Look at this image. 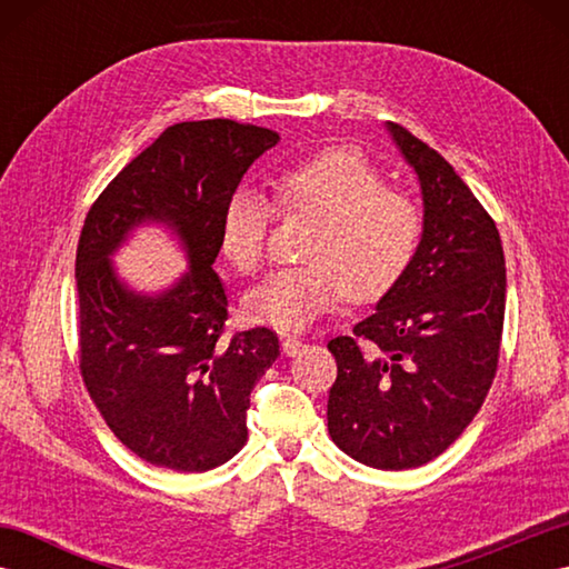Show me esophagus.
<instances>
[{
    "mask_svg": "<svg viewBox=\"0 0 569 569\" xmlns=\"http://www.w3.org/2000/svg\"><path fill=\"white\" fill-rule=\"evenodd\" d=\"M303 347H306V342L298 340V337H286V340L281 342V352L286 357H296V355L303 352Z\"/></svg>",
    "mask_w": 569,
    "mask_h": 569,
    "instance_id": "1",
    "label": "esophagus"
}]
</instances>
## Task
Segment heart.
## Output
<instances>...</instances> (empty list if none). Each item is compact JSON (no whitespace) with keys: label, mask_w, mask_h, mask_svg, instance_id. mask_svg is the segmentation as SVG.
<instances>
[{"label":"heart","mask_w":569,"mask_h":569,"mask_svg":"<svg viewBox=\"0 0 569 569\" xmlns=\"http://www.w3.org/2000/svg\"><path fill=\"white\" fill-rule=\"evenodd\" d=\"M278 208L316 217L306 259L266 276L244 296L251 322L276 332H303L340 303L342 293L369 300L389 291L413 257L420 214L406 192L383 186L365 153L332 147L306 156L271 180ZM271 224V204L237 190L220 217V251L239 271H257Z\"/></svg>","instance_id":"heart-1"}]
</instances>
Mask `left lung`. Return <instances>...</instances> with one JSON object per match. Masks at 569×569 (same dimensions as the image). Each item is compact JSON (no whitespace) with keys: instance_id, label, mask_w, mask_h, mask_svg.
I'll list each match as a JSON object with an SVG mask.
<instances>
[{"instance_id":"8db88e82","label":"left lung","mask_w":569,"mask_h":569,"mask_svg":"<svg viewBox=\"0 0 569 569\" xmlns=\"http://www.w3.org/2000/svg\"><path fill=\"white\" fill-rule=\"evenodd\" d=\"M413 168L422 232L377 310L335 337L328 401L335 445L377 469H410L450 447L497 373L506 308L499 229L442 156L386 122Z\"/></svg>"}]
</instances>
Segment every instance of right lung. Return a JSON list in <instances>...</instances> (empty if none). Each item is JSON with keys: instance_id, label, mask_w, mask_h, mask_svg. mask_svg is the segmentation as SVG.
I'll use <instances>...</instances> for the list:
<instances>
[{"instance_id": "add662e5", "label": "right lung", "mask_w": 569, "mask_h": 569, "mask_svg": "<svg viewBox=\"0 0 569 569\" xmlns=\"http://www.w3.org/2000/svg\"><path fill=\"white\" fill-rule=\"evenodd\" d=\"M278 139L232 119L168 127L84 217L76 257L82 381L143 462L208 471L247 442L249 396L278 357V337L257 328L222 340L227 293L212 263L224 202ZM143 226L163 228L189 261L159 292H139L113 266Z\"/></svg>"}]
</instances>
